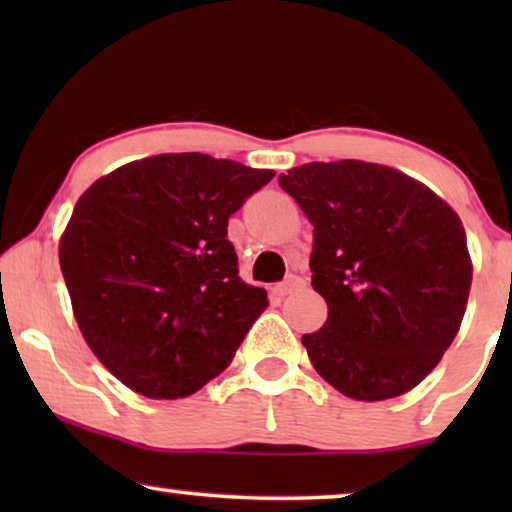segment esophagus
Returning a JSON list of instances; mask_svg holds the SVG:
<instances>
[{
  "instance_id": "esophagus-1",
  "label": "esophagus",
  "mask_w": 512,
  "mask_h": 512,
  "mask_svg": "<svg viewBox=\"0 0 512 512\" xmlns=\"http://www.w3.org/2000/svg\"><path fill=\"white\" fill-rule=\"evenodd\" d=\"M300 289H305V279L298 275H289L282 284L275 286V293L277 296H289V293H296Z\"/></svg>"
}]
</instances>
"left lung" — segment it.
<instances>
[{
    "mask_svg": "<svg viewBox=\"0 0 512 512\" xmlns=\"http://www.w3.org/2000/svg\"><path fill=\"white\" fill-rule=\"evenodd\" d=\"M312 223V286L328 305L303 335L312 366L354 401H387L438 366L464 319L473 263L459 214L394 167L307 163L279 177Z\"/></svg>",
    "mask_w": 512,
    "mask_h": 512,
    "instance_id": "1",
    "label": "left lung"
}]
</instances>
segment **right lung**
I'll use <instances>...</instances> for the list:
<instances>
[{
    "label": "right lung",
    "mask_w": 512,
    "mask_h": 512,
    "mask_svg": "<svg viewBox=\"0 0 512 512\" xmlns=\"http://www.w3.org/2000/svg\"><path fill=\"white\" fill-rule=\"evenodd\" d=\"M275 177L205 153L104 174L76 202L60 268L83 340L146 398H186L223 373L268 307L242 282L228 219Z\"/></svg>",
    "instance_id": "1"
}]
</instances>
